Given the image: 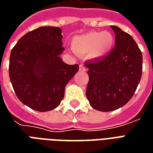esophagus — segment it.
<instances>
[{
	"instance_id": "esophagus-1",
	"label": "esophagus",
	"mask_w": 153,
	"mask_h": 153,
	"mask_svg": "<svg viewBox=\"0 0 153 153\" xmlns=\"http://www.w3.org/2000/svg\"><path fill=\"white\" fill-rule=\"evenodd\" d=\"M79 70H80V71H86L87 69L85 68V67L83 66V65H79Z\"/></svg>"
}]
</instances>
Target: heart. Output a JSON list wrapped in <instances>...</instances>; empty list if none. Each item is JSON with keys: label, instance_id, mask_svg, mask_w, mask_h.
I'll return each instance as SVG.
<instances>
[{"label": "heart", "instance_id": "1", "mask_svg": "<svg viewBox=\"0 0 153 153\" xmlns=\"http://www.w3.org/2000/svg\"><path fill=\"white\" fill-rule=\"evenodd\" d=\"M115 45V37L108 31L89 32L72 39V49L79 55L89 53L93 58L108 55Z\"/></svg>", "mask_w": 153, "mask_h": 153}]
</instances>
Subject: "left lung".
<instances>
[{
  "mask_svg": "<svg viewBox=\"0 0 153 153\" xmlns=\"http://www.w3.org/2000/svg\"><path fill=\"white\" fill-rule=\"evenodd\" d=\"M115 47L106 56L84 64L89 81L86 97L93 109L111 111L131 99L140 82L143 55L130 35L116 26Z\"/></svg>",
  "mask_w": 153,
  "mask_h": 153,
  "instance_id": "1",
  "label": "left lung"
}]
</instances>
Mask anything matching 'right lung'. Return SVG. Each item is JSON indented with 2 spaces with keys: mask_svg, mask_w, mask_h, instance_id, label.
Instances as JSON below:
<instances>
[{
  "mask_svg": "<svg viewBox=\"0 0 153 153\" xmlns=\"http://www.w3.org/2000/svg\"><path fill=\"white\" fill-rule=\"evenodd\" d=\"M61 32L47 26L28 32L10 56L9 74L16 96L41 112L60 105L66 84L79 71V65H67L60 58L65 50Z\"/></svg>",
  "mask_w": 153,
  "mask_h": 153,
  "instance_id": "add662e5",
  "label": "right lung"
}]
</instances>
